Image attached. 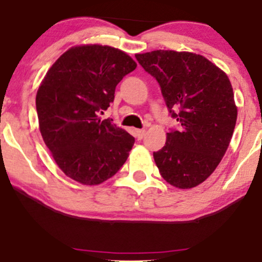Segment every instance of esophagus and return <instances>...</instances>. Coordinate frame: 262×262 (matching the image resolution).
I'll return each instance as SVG.
<instances>
[{
    "mask_svg": "<svg viewBox=\"0 0 262 262\" xmlns=\"http://www.w3.org/2000/svg\"><path fill=\"white\" fill-rule=\"evenodd\" d=\"M134 135H135V138L138 139V140H141V139L145 137V130H144V129H135Z\"/></svg>",
    "mask_w": 262,
    "mask_h": 262,
    "instance_id": "34e87169",
    "label": "esophagus"
}]
</instances>
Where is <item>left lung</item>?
Segmentation results:
<instances>
[{"label":"left lung","instance_id":"8db88e82","mask_svg":"<svg viewBox=\"0 0 262 262\" xmlns=\"http://www.w3.org/2000/svg\"><path fill=\"white\" fill-rule=\"evenodd\" d=\"M135 58L157 79L168 111L179 122L154 152L156 165L173 186H197L216 169L232 138L237 107L230 79L194 53L160 49Z\"/></svg>","mask_w":262,"mask_h":262}]
</instances>
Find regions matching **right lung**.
Returning <instances> with one entry per match:
<instances>
[{
	"label": "right lung",
	"instance_id": "right-lung-1",
	"mask_svg": "<svg viewBox=\"0 0 262 262\" xmlns=\"http://www.w3.org/2000/svg\"><path fill=\"white\" fill-rule=\"evenodd\" d=\"M137 62L120 49L100 45L66 51L49 69L36 95L43 141L66 177L98 185L127 161L134 138L100 120L122 78Z\"/></svg>",
	"mask_w": 262,
	"mask_h": 262
}]
</instances>
